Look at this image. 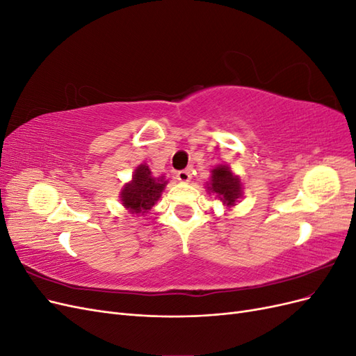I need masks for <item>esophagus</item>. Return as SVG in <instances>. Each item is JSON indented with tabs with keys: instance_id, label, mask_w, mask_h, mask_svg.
Returning a JSON list of instances; mask_svg holds the SVG:
<instances>
[{
	"instance_id": "34e87169",
	"label": "esophagus",
	"mask_w": 356,
	"mask_h": 356,
	"mask_svg": "<svg viewBox=\"0 0 356 356\" xmlns=\"http://www.w3.org/2000/svg\"><path fill=\"white\" fill-rule=\"evenodd\" d=\"M177 179L179 182H188L191 179V169H184V170H179L177 174Z\"/></svg>"
}]
</instances>
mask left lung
<instances>
[{"label":"left lung","mask_w":356,"mask_h":356,"mask_svg":"<svg viewBox=\"0 0 356 356\" xmlns=\"http://www.w3.org/2000/svg\"><path fill=\"white\" fill-rule=\"evenodd\" d=\"M207 191L212 193L215 199L221 200L224 207H236L243 196V186L241 177L236 175L232 168L225 163L215 166L211 170V178L207 182Z\"/></svg>","instance_id":"8db88e82"}]
</instances>
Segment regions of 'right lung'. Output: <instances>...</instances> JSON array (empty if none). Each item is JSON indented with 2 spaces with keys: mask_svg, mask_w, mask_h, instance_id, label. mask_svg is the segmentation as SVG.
Instances as JSON below:
<instances>
[{
  "mask_svg": "<svg viewBox=\"0 0 356 356\" xmlns=\"http://www.w3.org/2000/svg\"><path fill=\"white\" fill-rule=\"evenodd\" d=\"M169 179L163 175L154 177L147 163L138 165L132 179L126 182L120 191V202L124 209L132 215H145L159 202Z\"/></svg>",
  "mask_w": 356,
  "mask_h": 356,
  "instance_id": "1",
  "label": "right lung"
}]
</instances>
